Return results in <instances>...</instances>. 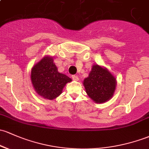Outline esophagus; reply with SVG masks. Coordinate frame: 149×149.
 Wrapping results in <instances>:
<instances>
[{"label":"esophagus","mask_w":149,"mask_h":149,"mask_svg":"<svg viewBox=\"0 0 149 149\" xmlns=\"http://www.w3.org/2000/svg\"><path fill=\"white\" fill-rule=\"evenodd\" d=\"M72 79L73 80H74V81H78L79 80V77H78V76L77 75H72Z\"/></svg>","instance_id":"obj_1"}]
</instances>
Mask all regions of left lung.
I'll return each instance as SVG.
<instances>
[{
	"mask_svg": "<svg viewBox=\"0 0 149 149\" xmlns=\"http://www.w3.org/2000/svg\"><path fill=\"white\" fill-rule=\"evenodd\" d=\"M83 84L87 95L95 103H104L113 97L116 80L107 68L94 65Z\"/></svg>",
	"mask_w": 149,
	"mask_h": 149,
	"instance_id": "1",
	"label": "left lung"
}]
</instances>
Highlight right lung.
Masks as SVG:
<instances>
[{"label": "right lung", "mask_w": 149, "mask_h": 149, "mask_svg": "<svg viewBox=\"0 0 149 149\" xmlns=\"http://www.w3.org/2000/svg\"><path fill=\"white\" fill-rule=\"evenodd\" d=\"M53 60L49 56L43 57L32 68L30 77L37 94L49 100L60 96L67 83L72 81L67 75L58 72Z\"/></svg>", "instance_id": "right-lung-1"}]
</instances>
